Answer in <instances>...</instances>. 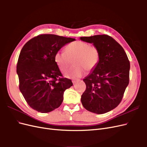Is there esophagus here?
I'll return each mask as SVG.
<instances>
[{
	"instance_id": "34e87169",
	"label": "esophagus",
	"mask_w": 147,
	"mask_h": 147,
	"mask_svg": "<svg viewBox=\"0 0 147 147\" xmlns=\"http://www.w3.org/2000/svg\"><path fill=\"white\" fill-rule=\"evenodd\" d=\"M79 82V80H78V79H77V80H72V83H73L74 84H75V83H77V82Z\"/></svg>"
}]
</instances>
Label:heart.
<instances>
[{"label": "heart", "instance_id": "1", "mask_svg": "<svg viewBox=\"0 0 147 147\" xmlns=\"http://www.w3.org/2000/svg\"><path fill=\"white\" fill-rule=\"evenodd\" d=\"M65 51H57L54 61L59 69L64 72L74 61V67L65 74L69 78H77L84 74L85 70L91 72L98 65L100 52L96 47L82 40L73 42L67 45Z\"/></svg>", "mask_w": 147, "mask_h": 147}]
</instances>
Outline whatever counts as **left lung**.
I'll list each match as a JSON object with an SVG mask.
<instances>
[{"instance_id": "left-lung-1", "label": "left lung", "mask_w": 147, "mask_h": 147, "mask_svg": "<svg viewBox=\"0 0 147 147\" xmlns=\"http://www.w3.org/2000/svg\"><path fill=\"white\" fill-rule=\"evenodd\" d=\"M80 39L93 43L100 56L97 67L83 79L86 88L82 95V103L90 112L103 114L116 108L123 99L129 82V61L123 47L108 35Z\"/></svg>"}]
</instances>
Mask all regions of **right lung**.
Segmentation results:
<instances>
[{"label": "right lung", "instance_id": "right-lung-1", "mask_svg": "<svg viewBox=\"0 0 147 147\" xmlns=\"http://www.w3.org/2000/svg\"><path fill=\"white\" fill-rule=\"evenodd\" d=\"M75 38L42 34L31 38L22 48L16 72L20 90L28 105L40 113L58 108L64 92L73 85L64 78L54 61V55Z\"/></svg>", "mask_w": 147, "mask_h": 147}]
</instances>
